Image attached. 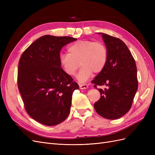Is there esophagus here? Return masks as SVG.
I'll return each instance as SVG.
<instances>
[{
  "instance_id": "esophagus-1",
  "label": "esophagus",
  "mask_w": 155,
  "mask_h": 155,
  "mask_svg": "<svg viewBox=\"0 0 155 155\" xmlns=\"http://www.w3.org/2000/svg\"><path fill=\"white\" fill-rule=\"evenodd\" d=\"M79 88H80L81 89H85V88H88V85H87V84L80 83V84H79Z\"/></svg>"
}]
</instances>
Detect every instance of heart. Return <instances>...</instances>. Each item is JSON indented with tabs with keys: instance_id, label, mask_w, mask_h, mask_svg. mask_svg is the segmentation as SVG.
<instances>
[{
	"instance_id": "1",
	"label": "heart",
	"mask_w": 155,
	"mask_h": 155,
	"mask_svg": "<svg viewBox=\"0 0 155 155\" xmlns=\"http://www.w3.org/2000/svg\"><path fill=\"white\" fill-rule=\"evenodd\" d=\"M68 53L59 55V62L64 71L74 76L82 66L77 76L79 81L85 82L92 73L99 74L105 68L108 60V50L100 41L79 40L68 47Z\"/></svg>"
}]
</instances>
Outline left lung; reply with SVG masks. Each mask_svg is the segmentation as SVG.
Here are the masks:
<instances>
[{
	"instance_id": "8db88e82",
	"label": "left lung",
	"mask_w": 155,
	"mask_h": 155,
	"mask_svg": "<svg viewBox=\"0 0 155 155\" xmlns=\"http://www.w3.org/2000/svg\"><path fill=\"white\" fill-rule=\"evenodd\" d=\"M108 50V60L102 72L92 81L101 97L94 107L97 113L108 120L121 118L127 112L138 89L137 68L133 56L121 39L102 33Z\"/></svg>"
}]
</instances>
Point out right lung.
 I'll return each instance as SVG.
<instances>
[{
	"mask_svg": "<svg viewBox=\"0 0 155 155\" xmlns=\"http://www.w3.org/2000/svg\"><path fill=\"white\" fill-rule=\"evenodd\" d=\"M76 39L45 35L28 47L18 65L17 85L25 110L43 125H56L69 115L73 92L78 84L61 67L64 46Z\"/></svg>",
	"mask_w": 155,
	"mask_h": 155,
	"instance_id": "right-lung-1",
	"label": "right lung"
}]
</instances>
